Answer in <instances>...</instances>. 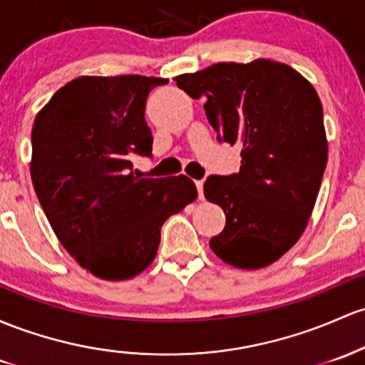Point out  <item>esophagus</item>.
<instances>
[{"label":"esophagus","mask_w":365,"mask_h":365,"mask_svg":"<svg viewBox=\"0 0 365 365\" xmlns=\"http://www.w3.org/2000/svg\"><path fill=\"white\" fill-rule=\"evenodd\" d=\"M202 185H204V182H202V180H195V187H197V192H199V199H204Z\"/></svg>","instance_id":"1"}]
</instances>
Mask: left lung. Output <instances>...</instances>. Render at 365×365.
<instances>
[{
	"mask_svg": "<svg viewBox=\"0 0 365 365\" xmlns=\"http://www.w3.org/2000/svg\"><path fill=\"white\" fill-rule=\"evenodd\" d=\"M175 81L192 98H206L216 138L242 147L239 173L204 183L207 201L227 216L210 247L244 270L272 265L305 232L326 170L317 91L293 67L268 58L220 62Z\"/></svg>",
	"mask_w": 365,
	"mask_h": 365,
	"instance_id": "obj_1",
	"label": "left lung"
}]
</instances>
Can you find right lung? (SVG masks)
I'll return each instance as SVG.
<instances>
[{
    "label": "right lung",
    "mask_w": 365,
    "mask_h": 365,
    "mask_svg": "<svg viewBox=\"0 0 365 365\" xmlns=\"http://www.w3.org/2000/svg\"><path fill=\"white\" fill-rule=\"evenodd\" d=\"M164 78L81 76L36 115L31 178L55 235L98 279L126 280L154 262L161 227L197 197L185 175L142 178L150 155L145 102Z\"/></svg>",
    "instance_id": "1"
}]
</instances>
